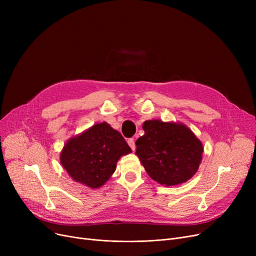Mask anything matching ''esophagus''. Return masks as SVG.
Instances as JSON below:
<instances>
[{
    "label": "esophagus",
    "mask_w": 256,
    "mask_h": 256,
    "mask_svg": "<svg viewBox=\"0 0 256 256\" xmlns=\"http://www.w3.org/2000/svg\"><path fill=\"white\" fill-rule=\"evenodd\" d=\"M128 144L130 145V147L132 148V150H135V147H136V145H135V141H134V139H132V138H130V139H128Z\"/></svg>",
    "instance_id": "1"
}]
</instances>
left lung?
Listing matches in <instances>:
<instances>
[{
	"mask_svg": "<svg viewBox=\"0 0 256 256\" xmlns=\"http://www.w3.org/2000/svg\"><path fill=\"white\" fill-rule=\"evenodd\" d=\"M144 135L136 141V154L147 174L160 184L176 186L189 180L202 160L204 146L182 124L146 120Z\"/></svg>",
	"mask_w": 256,
	"mask_h": 256,
	"instance_id": "left-lung-1",
	"label": "left lung"
}]
</instances>
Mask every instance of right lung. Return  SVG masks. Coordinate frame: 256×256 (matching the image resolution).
Instances as JSON below:
<instances>
[{
    "instance_id": "1",
    "label": "right lung",
    "mask_w": 256,
    "mask_h": 256,
    "mask_svg": "<svg viewBox=\"0 0 256 256\" xmlns=\"http://www.w3.org/2000/svg\"><path fill=\"white\" fill-rule=\"evenodd\" d=\"M130 152V147L121 134L102 122L67 141L60 162L74 180L96 189L115 172L120 156Z\"/></svg>"
}]
</instances>
